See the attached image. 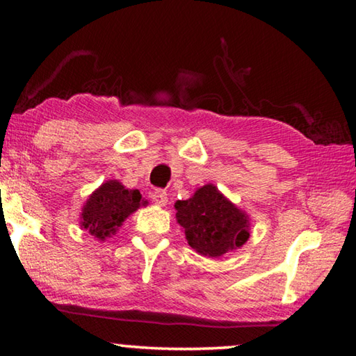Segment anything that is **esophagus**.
I'll return each mask as SVG.
<instances>
[{
  "instance_id": "34e87169",
  "label": "esophagus",
  "mask_w": 356,
  "mask_h": 356,
  "mask_svg": "<svg viewBox=\"0 0 356 356\" xmlns=\"http://www.w3.org/2000/svg\"><path fill=\"white\" fill-rule=\"evenodd\" d=\"M150 197H152V201L155 202V204H159V206H166V202H168V195H166V191L165 190H160V188H156L152 195H150Z\"/></svg>"
}]
</instances>
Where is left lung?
<instances>
[{
  "label": "left lung",
  "mask_w": 356,
  "mask_h": 356,
  "mask_svg": "<svg viewBox=\"0 0 356 356\" xmlns=\"http://www.w3.org/2000/svg\"><path fill=\"white\" fill-rule=\"evenodd\" d=\"M174 207L188 245L202 256L220 257L240 248L250 238L246 215L213 185H204L195 196L177 201Z\"/></svg>",
  "instance_id": "1"
}]
</instances>
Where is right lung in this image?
Instances as JSON below:
<instances>
[{"label":"right lung","instance_id":"obj_1","mask_svg":"<svg viewBox=\"0 0 356 356\" xmlns=\"http://www.w3.org/2000/svg\"><path fill=\"white\" fill-rule=\"evenodd\" d=\"M140 206V191L125 188L118 180H108L92 193L83 207L81 227L88 229L91 236L105 240Z\"/></svg>","mask_w":356,"mask_h":356}]
</instances>
